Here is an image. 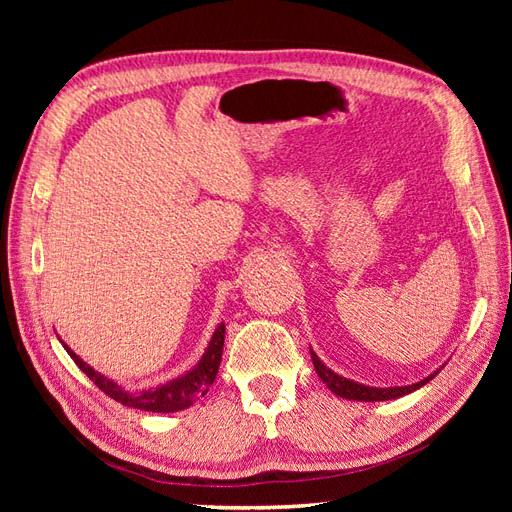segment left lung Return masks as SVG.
<instances>
[{
    "mask_svg": "<svg viewBox=\"0 0 512 512\" xmlns=\"http://www.w3.org/2000/svg\"><path fill=\"white\" fill-rule=\"evenodd\" d=\"M309 352H312V361H314L318 378L324 384H327L335 395L344 397V399H354V401H386V399L404 397V395H408V393H412L416 389H421L423 384H427L433 376L438 374V371H433V374L427 376L425 380L408 384V386H389V389H378V386H365V384H359V382H354V380H348L344 376H337L335 371H331L327 365H324L318 359V354L314 350H309Z\"/></svg>",
    "mask_w": 512,
    "mask_h": 512,
    "instance_id": "obj_1",
    "label": "left lung"
}]
</instances>
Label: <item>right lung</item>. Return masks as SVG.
Returning <instances> with one entry per match:
<instances>
[{"mask_svg": "<svg viewBox=\"0 0 512 512\" xmlns=\"http://www.w3.org/2000/svg\"><path fill=\"white\" fill-rule=\"evenodd\" d=\"M224 333H226V327L222 322L220 327L215 329L211 342L203 354V359H200L198 365H194V369H190L188 374H183L162 386H156V389L138 391V393H130L126 389H121L117 382L98 374L94 367H89L81 359V356L72 352L64 342L61 344H64L66 352L72 356V361L79 365L83 374H87L89 380H94V384L100 391H104L108 397L119 401V404L128 406V408H136V410H145V412H177V410L190 408L198 397H203L209 391V386L213 384L215 376H218L222 352H224Z\"/></svg>", "mask_w": 512, "mask_h": 512, "instance_id": "obj_1", "label": "right lung"}]
</instances>
